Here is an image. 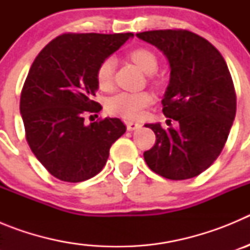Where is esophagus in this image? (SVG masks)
I'll use <instances>...</instances> for the list:
<instances>
[{
    "label": "esophagus",
    "mask_w": 250,
    "mask_h": 250,
    "mask_svg": "<svg viewBox=\"0 0 250 250\" xmlns=\"http://www.w3.org/2000/svg\"><path fill=\"white\" fill-rule=\"evenodd\" d=\"M126 127H127V130L132 131V130L140 129L141 125L139 123H134V121H127V123H126Z\"/></svg>",
    "instance_id": "34e87169"
}]
</instances>
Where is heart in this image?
<instances>
[{
	"label": "heart",
	"mask_w": 250,
	"mask_h": 250,
	"mask_svg": "<svg viewBox=\"0 0 250 250\" xmlns=\"http://www.w3.org/2000/svg\"><path fill=\"white\" fill-rule=\"evenodd\" d=\"M131 61L145 74H152L158 68V57L149 48H136L130 52ZM115 71V60L106 57L96 68V81L101 90H109L112 85ZM152 104V96L149 92H120L107 101L106 109L110 114L121 118L139 119L143 116L145 109Z\"/></svg>",
	"instance_id": "b5f03b06"
}]
</instances>
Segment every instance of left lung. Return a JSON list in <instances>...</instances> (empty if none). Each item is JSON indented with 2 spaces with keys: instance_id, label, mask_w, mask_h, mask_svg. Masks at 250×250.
Masks as SVG:
<instances>
[{
  "instance_id": "1",
  "label": "left lung",
  "mask_w": 250,
  "mask_h": 250,
  "mask_svg": "<svg viewBox=\"0 0 250 250\" xmlns=\"http://www.w3.org/2000/svg\"><path fill=\"white\" fill-rule=\"evenodd\" d=\"M158 47L170 65L163 112L178 129L146 124L155 132L144 152L147 167L170 180L198 176L213 164L228 139L237 111V96L225 60L208 40L187 30L136 34ZM171 121V120H169Z\"/></svg>"
}]
</instances>
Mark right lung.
<instances>
[{
    "label": "right lung",
    "instance_id": "add662e5",
    "mask_svg": "<svg viewBox=\"0 0 250 250\" xmlns=\"http://www.w3.org/2000/svg\"><path fill=\"white\" fill-rule=\"evenodd\" d=\"M134 34H63L41 50L20 100L26 140L51 175L80 183L99 174L111 145L126 126L118 118L85 125V114L103 107L92 100L96 68Z\"/></svg>",
    "mask_w": 250,
    "mask_h": 250
}]
</instances>
